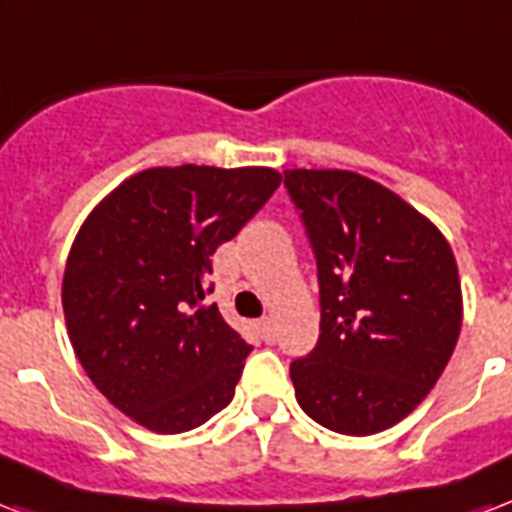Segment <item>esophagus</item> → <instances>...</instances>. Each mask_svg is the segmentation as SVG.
Segmentation results:
<instances>
[{"label":"esophagus","mask_w":512,"mask_h":512,"mask_svg":"<svg viewBox=\"0 0 512 512\" xmlns=\"http://www.w3.org/2000/svg\"><path fill=\"white\" fill-rule=\"evenodd\" d=\"M257 330H260V335H263V341H276V325H273L271 317H263L260 322H257Z\"/></svg>","instance_id":"obj_1"}]
</instances>
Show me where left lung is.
<instances>
[{
    "instance_id": "obj_1",
    "label": "left lung",
    "mask_w": 512,
    "mask_h": 512,
    "mask_svg": "<svg viewBox=\"0 0 512 512\" xmlns=\"http://www.w3.org/2000/svg\"><path fill=\"white\" fill-rule=\"evenodd\" d=\"M284 187L317 257L319 341L290 365L300 408L341 435H376L429 395L462 330L454 252L373 179L290 169Z\"/></svg>"
}]
</instances>
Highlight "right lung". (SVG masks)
Returning <instances> with one entry per match:
<instances>
[{"label": "right lung", "mask_w": 512, "mask_h": 512, "mask_svg": "<svg viewBox=\"0 0 512 512\" xmlns=\"http://www.w3.org/2000/svg\"><path fill=\"white\" fill-rule=\"evenodd\" d=\"M282 182L260 166H161L101 201L66 260V330L101 395L142 427L177 435L233 400L249 346L206 306L212 255Z\"/></svg>", "instance_id": "obj_1"}]
</instances>
